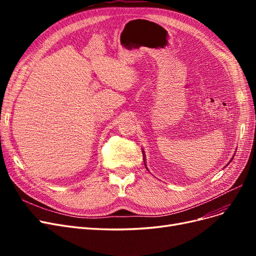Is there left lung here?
<instances>
[{"label":"left lung","instance_id":"1","mask_svg":"<svg viewBox=\"0 0 256 256\" xmlns=\"http://www.w3.org/2000/svg\"><path fill=\"white\" fill-rule=\"evenodd\" d=\"M143 157H144V154H143ZM230 161H232V160H230Z\"/></svg>","mask_w":256,"mask_h":256}]
</instances>
